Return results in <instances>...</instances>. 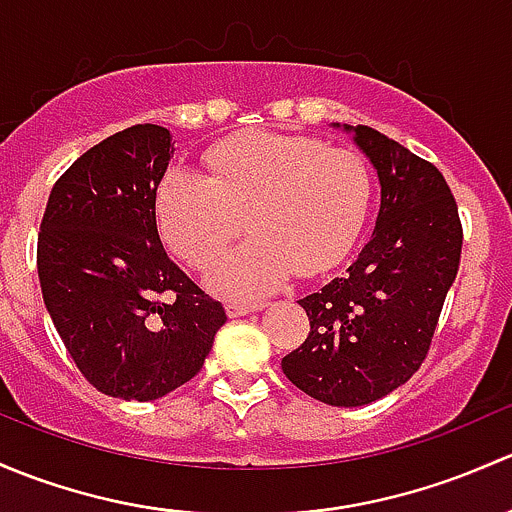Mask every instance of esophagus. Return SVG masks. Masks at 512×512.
<instances>
[{"instance_id":"esophagus-1","label":"esophagus","mask_w":512,"mask_h":512,"mask_svg":"<svg viewBox=\"0 0 512 512\" xmlns=\"http://www.w3.org/2000/svg\"><path fill=\"white\" fill-rule=\"evenodd\" d=\"M266 308V303H226V313H229V318H241V315H249V313H256V310H263Z\"/></svg>"}]
</instances>
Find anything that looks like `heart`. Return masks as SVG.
Instances as JSON below:
<instances>
[{
  "label": "heart",
  "mask_w": 512,
  "mask_h": 512,
  "mask_svg": "<svg viewBox=\"0 0 512 512\" xmlns=\"http://www.w3.org/2000/svg\"><path fill=\"white\" fill-rule=\"evenodd\" d=\"M207 177L170 172L155 199L175 254L207 271L246 226L254 234L209 273L214 291L256 298L293 276H320L352 251L372 207V172L352 150L268 130L204 152Z\"/></svg>",
  "instance_id": "b5f03b06"
}]
</instances>
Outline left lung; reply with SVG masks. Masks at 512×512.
Returning <instances> with one entry per match:
<instances>
[{
  "label": "left lung",
  "instance_id": "left-lung-1",
  "mask_svg": "<svg viewBox=\"0 0 512 512\" xmlns=\"http://www.w3.org/2000/svg\"><path fill=\"white\" fill-rule=\"evenodd\" d=\"M355 140L382 184L377 226L345 276L298 300L310 333L281 362L300 392L333 407L382 399L419 370L463 246L458 204L434 162L370 125H357Z\"/></svg>",
  "mask_w": 512,
  "mask_h": 512
}]
</instances>
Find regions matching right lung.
Instances as JSON below:
<instances>
[{
  "label": "right lung",
  "mask_w": 512,
  "mask_h": 512,
  "mask_svg": "<svg viewBox=\"0 0 512 512\" xmlns=\"http://www.w3.org/2000/svg\"><path fill=\"white\" fill-rule=\"evenodd\" d=\"M172 155L162 125L110 135L56 179L39 229L41 293L68 355L98 392L128 402L189 382L226 323L157 234Z\"/></svg>",
  "instance_id": "add662e5"
}]
</instances>
